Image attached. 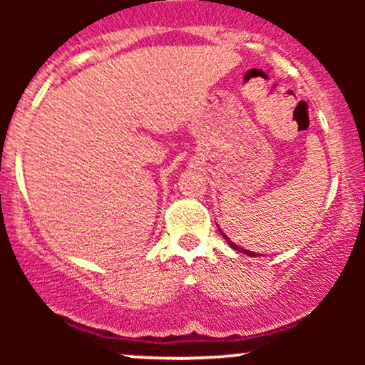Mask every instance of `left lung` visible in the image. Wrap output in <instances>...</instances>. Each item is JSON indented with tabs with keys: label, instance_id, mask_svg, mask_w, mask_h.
<instances>
[{
	"label": "left lung",
	"instance_id": "obj_1",
	"mask_svg": "<svg viewBox=\"0 0 365 365\" xmlns=\"http://www.w3.org/2000/svg\"><path fill=\"white\" fill-rule=\"evenodd\" d=\"M217 230H220L221 237H223V238H225V240H226V242H228V244H230V245H232V249H235V250H238V252H242V254L249 255V257H255V254H254V252H250V250H247V249H240V247H238V245H235V244H233V242H232V240H230V238L225 235V233H223V230H221V228H220V226H217Z\"/></svg>",
	"mask_w": 365,
	"mask_h": 365
}]
</instances>
